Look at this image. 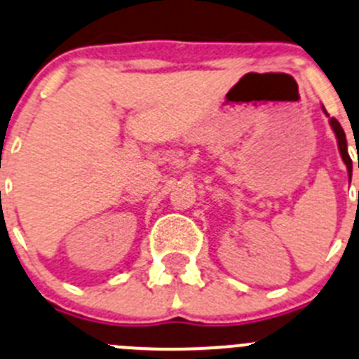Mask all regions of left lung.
Segmentation results:
<instances>
[{"label":"left lung","instance_id":"1","mask_svg":"<svg viewBox=\"0 0 359 359\" xmlns=\"http://www.w3.org/2000/svg\"><path fill=\"white\" fill-rule=\"evenodd\" d=\"M325 114H326V110H325ZM330 124H332L333 131H335V135H337V140H339V151H340V156H342L344 163H346V165H347V170H349V173H351V168H353V163H351L349 152H347V140H346V133H344L342 126H340L339 121H337L335 117H332V119H330Z\"/></svg>","mask_w":359,"mask_h":359}]
</instances>
